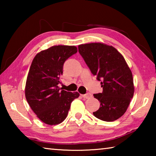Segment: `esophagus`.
<instances>
[{
  "mask_svg": "<svg viewBox=\"0 0 156 156\" xmlns=\"http://www.w3.org/2000/svg\"><path fill=\"white\" fill-rule=\"evenodd\" d=\"M92 96V95L90 93H87L86 94H83L82 95V97L84 98H91Z\"/></svg>",
  "mask_w": 156,
  "mask_h": 156,
  "instance_id": "esophagus-1",
  "label": "esophagus"
}]
</instances>
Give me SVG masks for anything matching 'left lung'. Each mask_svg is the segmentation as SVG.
Listing matches in <instances>:
<instances>
[{"label": "left lung", "mask_w": 156, "mask_h": 156, "mask_svg": "<svg viewBox=\"0 0 156 156\" xmlns=\"http://www.w3.org/2000/svg\"><path fill=\"white\" fill-rule=\"evenodd\" d=\"M78 51L103 89L102 93L94 94L100 102L94 115L107 122L118 119L134 93L133 76L125 58L113 47L100 43L80 44Z\"/></svg>", "instance_id": "1"}]
</instances>
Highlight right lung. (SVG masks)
<instances>
[{"label": "right lung", "instance_id": "1", "mask_svg": "<svg viewBox=\"0 0 156 156\" xmlns=\"http://www.w3.org/2000/svg\"><path fill=\"white\" fill-rule=\"evenodd\" d=\"M77 51L75 46H53L37 54L31 62L25 97L37 117L47 125H55L64 121L72 102L80 96L78 92L62 90L58 87L63 65Z\"/></svg>", "mask_w": 156, "mask_h": 156}]
</instances>
